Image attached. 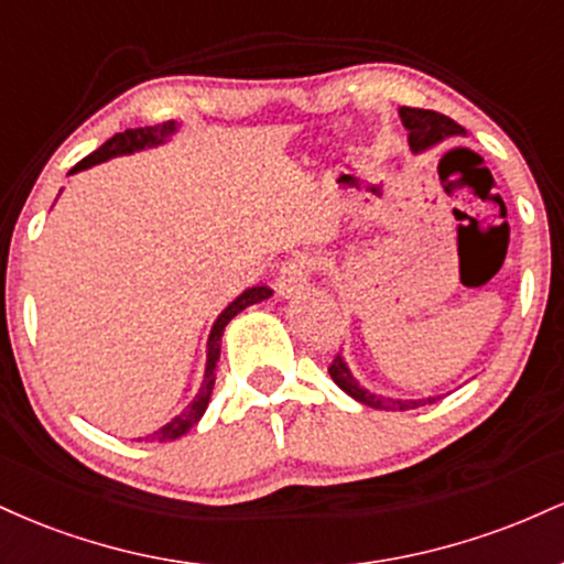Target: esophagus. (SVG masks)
<instances>
[{"mask_svg":"<svg viewBox=\"0 0 564 564\" xmlns=\"http://www.w3.org/2000/svg\"><path fill=\"white\" fill-rule=\"evenodd\" d=\"M307 278H310V268L302 257L289 260L275 275V294L283 296V300H291V296H296L304 286H307Z\"/></svg>","mask_w":564,"mask_h":564,"instance_id":"34e87169","label":"esophagus"}]
</instances>
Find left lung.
Returning a JSON list of instances; mask_svg holds the SVG:
<instances>
[{"instance_id":"left-lung-1","label":"left lung","mask_w":564,"mask_h":564,"mask_svg":"<svg viewBox=\"0 0 564 564\" xmlns=\"http://www.w3.org/2000/svg\"><path fill=\"white\" fill-rule=\"evenodd\" d=\"M398 113H400V121H403V127L408 129V145H411L413 153L430 151V148L440 145V142H445L448 138H467V129L437 111H424V108L403 106ZM328 373H332L334 384L339 387V390H345L349 398L358 400V403H364L368 408H377V411H411V408H422L426 403H435V400H440V398H419V400L387 398V394L366 390V387L352 377V371H349L347 360L341 358V355H336L332 368H328Z\"/></svg>"}]
</instances>
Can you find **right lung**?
Masks as SVG:
<instances>
[{"mask_svg":"<svg viewBox=\"0 0 564 564\" xmlns=\"http://www.w3.org/2000/svg\"><path fill=\"white\" fill-rule=\"evenodd\" d=\"M174 132H177V124H174V121H164V124L140 127V129H124V132L113 134L111 140L102 142V145L97 148L95 153H89L87 159H82L79 164H76L68 174L89 170V166L102 164V161H108V159L132 156V153L145 151V148L164 145V142L170 140ZM270 296H273V291H270L268 286H251V289H246L243 294H238L236 300H232L228 307H225L223 313L217 315L215 326H212V332H209V341H206L204 381H200L196 398H193L191 403H187L183 411H180L177 416L172 419V422H166L164 426H161V430L151 432V435H145V437H138V440H151V443H170V440L183 437L185 432H191L193 426L200 422V416H204L206 405H209V400H212V390H215V379H217L215 368H217V360H219V341H223L225 326H228V323L236 318L241 310L251 307V304H257V302L270 300Z\"/></svg>","mask_w":564,"mask_h":564,"instance_id":"right-lung-1","label":"right lung"}]
</instances>
